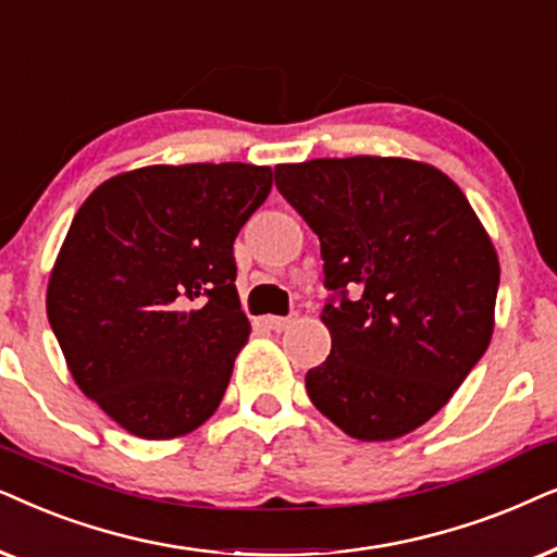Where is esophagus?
I'll use <instances>...</instances> for the list:
<instances>
[{"instance_id":"obj_1","label":"esophagus","mask_w":557,"mask_h":557,"mask_svg":"<svg viewBox=\"0 0 557 557\" xmlns=\"http://www.w3.org/2000/svg\"><path fill=\"white\" fill-rule=\"evenodd\" d=\"M295 321H298V313H295V310H293L290 315H270V318H267V325H270L272 331L280 333V331L290 329V325H293Z\"/></svg>"}]
</instances>
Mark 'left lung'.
Segmentation results:
<instances>
[{
  "label": "left lung",
  "instance_id": "1",
  "mask_svg": "<svg viewBox=\"0 0 557 557\" xmlns=\"http://www.w3.org/2000/svg\"><path fill=\"white\" fill-rule=\"evenodd\" d=\"M321 239L331 354L306 374L325 418L359 441L428 422L484 356L499 259L461 188L425 162L325 158L274 168Z\"/></svg>",
  "mask_w": 557,
  "mask_h": 557
}]
</instances>
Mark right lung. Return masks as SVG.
<instances>
[{
	"label": "right lung",
	"instance_id": "add662e5",
	"mask_svg": "<svg viewBox=\"0 0 557 557\" xmlns=\"http://www.w3.org/2000/svg\"><path fill=\"white\" fill-rule=\"evenodd\" d=\"M272 188L244 162L152 165L81 206L48 283L73 380L132 435L165 441L216 412L251 325L234 239Z\"/></svg>",
	"mask_w": 557,
	"mask_h": 557
}]
</instances>
